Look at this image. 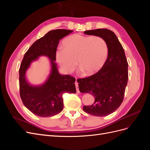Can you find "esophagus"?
I'll use <instances>...</instances> for the list:
<instances>
[{
    "label": "esophagus",
    "instance_id": "34e87169",
    "mask_svg": "<svg viewBox=\"0 0 150 150\" xmlns=\"http://www.w3.org/2000/svg\"><path fill=\"white\" fill-rule=\"evenodd\" d=\"M75 85H76V91H77V93H80V91H79V87H78V82H77V81H76L75 82Z\"/></svg>",
    "mask_w": 150,
    "mask_h": 150
}]
</instances>
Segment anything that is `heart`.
<instances>
[{
	"label": "heart",
	"instance_id": "obj_1",
	"mask_svg": "<svg viewBox=\"0 0 150 150\" xmlns=\"http://www.w3.org/2000/svg\"><path fill=\"white\" fill-rule=\"evenodd\" d=\"M64 46L57 49L56 59L66 74L75 69L77 61L86 74H95L104 65L108 54L106 41L98 36L72 35L64 40Z\"/></svg>",
	"mask_w": 150,
	"mask_h": 150
}]
</instances>
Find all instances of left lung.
Masks as SVG:
<instances>
[{
    "label": "left lung",
    "mask_w": 150,
    "mask_h": 150,
    "mask_svg": "<svg viewBox=\"0 0 150 150\" xmlns=\"http://www.w3.org/2000/svg\"><path fill=\"white\" fill-rule=\"evenodd\" d=\"M84 34L102 38L108 48V58L101 69L88 78L79 79L81 93L94 98L91 106L83 110L96 116H106L115 112L121 104L128 79V64L123 47L115 34L107 29L86 30Z\"/></svg>",
    "instance_id": "left-lung-1"
}]
</instances>
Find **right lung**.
I'll return each instance as SVG.
<instances>
[{
	"label": "right lung",
	"mask_w": 150,
	"mask_h": 150,
	"mask_svg": "<svg viewBox=\"0 0 150 150\" xmlns=\"http://www.w3.org/2000/svg\"><path fill=\"white\" fill-rule=\"evenodd\" d=\"M72 32L67 29L50 30L32 45L22 61L19 69L20 96L24 106L38 116L50 117L59 113L63 109V94L76 93V79L69 75L61 74L55 62L59 40ZM40 56L50 59L51 71L44 83L33 85L26 80V72L31 63Z\"/></svg>",
	"instance_id": "add662e5"
}]
</instances>
